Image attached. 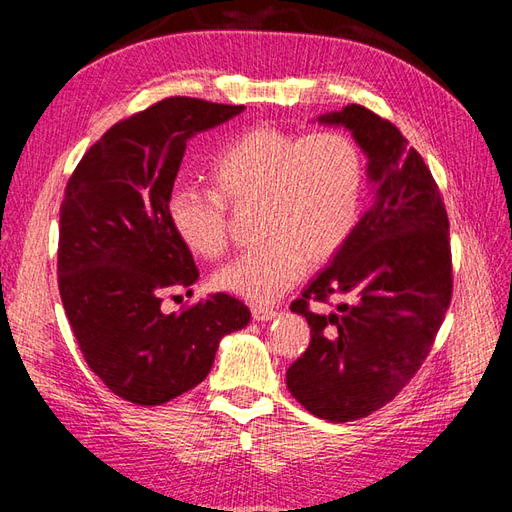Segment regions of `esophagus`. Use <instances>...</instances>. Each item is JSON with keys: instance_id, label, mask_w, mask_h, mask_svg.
Wrapping results in <instances>:
<instances>
[{"instance_id": "1", "label": "esophagus", "mask_w": 512, "mask_h": 512, "mask_svg": "<svg viewBox=\"0 0 512 512\" xmlns=\"http://www.w3.org/2000/svg\"><path fill=\"white\" fill-rule=\"evenodd\" d=\"M250 312H253L255 321H270V319L277 317V310L268 308V306H253V308H250Z\"/></svg>"}]
</instances>
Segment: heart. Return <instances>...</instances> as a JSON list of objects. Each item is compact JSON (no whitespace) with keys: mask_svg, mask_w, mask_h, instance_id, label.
Instances as JSON below:
<instances>
[{"mask_svg":"<svg viewBox=\"0 0 512 512\" xmlns=\"http://www.w3.org/2000/svg\"><path fill=\"white\" fill-rule=\"evenodd\" d=\"M213 189L180 184L167 198L173 231L191 253L217 259L228 250V204L257 200L264 237L215 275L222 290L275 301L339 253L361 217L365 160L343 132L295 134L259 125L228 140L206 165Z\"/></svg>","mask_w":512,"mask_h":512,"instance_id":"b5f03b06","label":"heart"}]
</instances>
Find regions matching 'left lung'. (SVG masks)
Listing matches in <instances>:
<instances>
[{
  "mask_svg": "<svg viewBox=\"0 0 512 512\" xmlns=\"http://www.w3.org/2000/svg\"><path fill=\"white\" fill-rule=\"evenodd\" d=\"M319 121L354 134L376 195L332 264L290 303L312 336L286 385L312 416L350 422L394 400L431 352L453 295L449 215L394 123L356 103ZM332 296L348 301L330 315L311 310Z\"/></svg>",
  "mask_w": 512,
  "mask_h": 512,
  "instance_id": "8db88e82",
  "label": "left lung"
}]
</instances>
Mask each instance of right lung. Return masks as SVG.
<instances>
[{
	"label": "right lung",
	"instance_id": "right-lung-1",
	"mask_svg": "<svg viewBox=\"0 0 512 512\" xmlns=\"http://www.w3.org/2000/svg\"><path fill=\"white\" fill-rule=\"evenodd\" d=\"M242 110L191 96L162 99L107 129L65 187L63 310L85 363L134 405H165L200 385L222 336L250 321V310L226 292L160 310L162 297L191 292L200 277L167 215L187 140Z\"/></svg>",
	"mask_w": 512,
	"mask_h": 512
}]
</instances>
